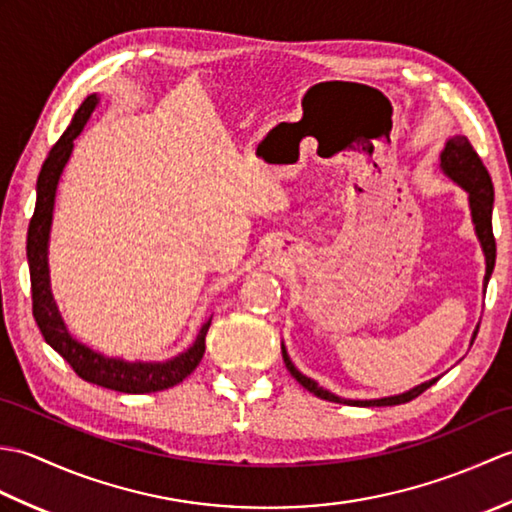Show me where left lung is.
Wrapping results in <instances>:
<instances>
[{"label":"left lung","mask_w":512,"mask_h":512,"mask_svg":"<svg viewBox=\"0 0 512 512\" xmlns=\"http://www.w3.org/2000/svg\"><path fill=\"white\" fill-rule=\"evenodd\" d=\"M440 167L453 182H458L460 187L466 193H469V204H471L475 233H477V239H480L484 257H486V275H484V286H486L488 279H491V275H493L495 253H497L495 237H493L495 191H493L491 176H488L482 158L477 156V151L473 149V145L469 143V138H466V136H453V138L447 140V145H444L442 154H440ZM475 334H473V339H475ZM281 354H284V363L288 367V372L297 378L299 385L306 387L310 394H314V396H319L323 400H330V402H343V405H361V407L402 405V402H409L413 398H418L422 391H427L438 380V378L427 380V383L413 387V389L405 391V394H398V396H387V398H378V400H345V398L330 394L328 389L319 387V383H314L312 378L303 376L299 369L292 365L284 345H281Z\"/></svg>","instance_id":"obj_1"}]
</instances>
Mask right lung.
<instances>
[{"label": "right lung", "instance_id": "1", "mask_svg": "<svg viewBox=\"0 0 512 512\" xmlns=\"http://www.w3.org/2000/svg\"><path fill=\"white\" fill-rule=\"evenodd\" d=\"M99 105V96L90 94L76 110L70 127L65 129L63 136L54 143L50 154L43 162L37 178V204L35 213L28 224V242L26 255L30 266V288H32V314L43 334V339L54 352L63 356V361L88 383L99 387H107L123 394H151V391H162L173 385L182 383L195 367L200 365L206 347V332L211 328V319L202 325L198 339L193 341L187 352L178 354L176 358L165 363H127L123 358H107L99 352L90 350L83 343L72 339L68 328L57 310V303L50 292V275H48V239L52 224L54 195H57V184L63 173L65 162L70 160L74 138L83 132L85 123L92 116L94 107Z\"/></svg>", "mask_w": 512, "mask_h": 512}]
</instances>
